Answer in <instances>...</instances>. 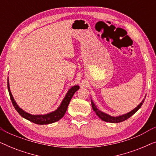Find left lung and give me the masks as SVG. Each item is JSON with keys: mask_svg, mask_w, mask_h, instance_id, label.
Masks as SVG:
<instances>
[{"mask_svg": "<svg viewBox=\"0 0 156 156\" xmlns=\"http://www.w3.org/2000/svg\"><path fill=\"white\" fill-rule=\"evenodd\" d=\"M144 100L145 99L143 100V101H141V103H140L139 105L137 106V107L134 108L133 110H132L131 112H130L129 113H127V114H126L121 115V116H116V117L111 116L108 114H105V113L101 112V111L99 110L97 108V106H96L95 104H94L92 100H91V106H92L93 110L94 111L97 116H99L102 121H106V122H109V123H120V122H122V121H123L126 120V119L130 118L132 115H133L134 114H135V113L137 112V111L139 109L140 107H141L143 103L144 102Z\"/></svg>", "mask_w": 156, "mask_h": 156, "instance_id": "8db88e82", "label": "left lung"}]
</instances>
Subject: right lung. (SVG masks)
Listing matches in <instances>:
<instances>
[{"label": "right lung", "mask_w": 156, "mask_h": 156, "mask_svg": "<svg viewBox=\"0 0 156 156\" xmlns=\"http://www.w3.org/2000/svg\"><path fill=\"white\" fill-rule=\"evenodd\" d=\"M80 87L76 85L71 87L69 89V90L68 91V92L66 94L65 97L64 98L63 101H62L60 106H59V108L57 110H55V112H51L50 114H45V115H32L28 113L25 112L23 111L22 108H20L18 106V104H16V102L15 101L12 97L11 92H10V89L9 87V82H8V89L9 91V95L10 97V100H11L12 105H13L14 108H16V110L18 112V114L20 115L21 116H23V118H25L27 120H28L31 122L36 124H40V125H43V124H49V123H52L56 121H59V119H61L64 116V115L66 113V111L67 109L68 105H69L70 100L73 97L74 93L78 90Z\"/></svg>", "instance_id": "right-lung-1"}]
</instances>
